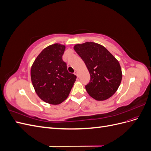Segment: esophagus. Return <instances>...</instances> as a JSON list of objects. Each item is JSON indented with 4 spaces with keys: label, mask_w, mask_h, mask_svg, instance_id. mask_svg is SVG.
Instances as JSON below:
<instances>
[{
    "label": "esophagus",
    "mask_w": 151,
    "mask_h": 151,
    "mask_svg": "<svg viewBox=\"0 0 151 151\" xmlns=\"http://www.w3.org/2000/svg\"><path fill=\"white\" fill-rule=\"evenodd\" d=\"M74 74H75L76 76H77V77H79V75H78V72H77V71H75V72H74Z\"/></svg>",
    "instance_id": "esophagus-1"
}]
</instances>
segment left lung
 <instances>
[{"instance_id":"obj_1","label":"left lung","mask_w":151,"mask_h":151,"mask_svg":"<svg viewBox=\"0 0 151 151\" xmlns=\"http://www.w3.org/2000/svg\"><path fill=\"white\" fill-rule=\"evenodd\" d=\"M76 53L83 59L91 76L87 92L98 101H104L116 93L122 79L119 62L102 45L94 42L77 44Z\"/></svg>"}]
</instances>
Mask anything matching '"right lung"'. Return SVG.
I'll return each instance as SVG.
<instances>
[{"instance_id":"right-lung-1","label":"right lung","mask_w":151,"mask_h":151,"mask_svg":"<svg viewBox=\"0 0 151 151\" xmlns=\"http://www.w3.org/2000/svg\"><path fill=\"white\" fill-rule=\"evenodd\" d=\"M65 45L53 44L42 50L31 68V79L39 98L51 104H59L67 99L76 76L67 70L62 60Z\"/></svg>"}]
</instances>
